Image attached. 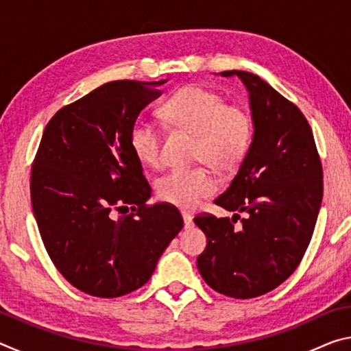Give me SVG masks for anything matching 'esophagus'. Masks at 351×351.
Instances as JSON below:
<instances>
[{"label": "esophagus", "instance_id": "obj_1", "mask_svg": "<svg viewBox=\"0 0 351 351\" xmlns=\"http://www.w3.org/2000/svg\"><path fill=\"white\" fill-rule=\"evenodd\" d=\"M182 218H184V228L186 229H190L193 226V221H192V215H190V213H187V212H182Z\"/></svg>", "mask_w": 351, "mask_h": 351}]
</instances>
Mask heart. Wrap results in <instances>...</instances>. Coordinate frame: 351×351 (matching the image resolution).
Segmentation results:
<instances>
[{"mask_svg": "<svg viewBox=\"0 0 351 351\" xmlns=\"http://www.w3.org/2000/svg\"><path fill=\"white\" fill-rule=\"evenodd\" d=\"M161 112L170 125L197 136L195 159L217 173H230L245 159L252 121L240 106L226 105L219 94L190 85L175 93L161 106ZM130 145L144 165L158 167L161 162V133L147 119H138L132 125ZM215 190V178L206 167L173 169L156 181L158 197L181 209H193Z\"/></svg>", "mask_w": 351, "mask_h": 351, "instance_id": "obj_1", "label": "heart"}]
</instances>
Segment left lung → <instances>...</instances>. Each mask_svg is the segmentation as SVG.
Returning a JSON list of instances; mask_svg holds the SVG:
<instances>
[{"label":"left lung","mask_w":351,"mask_h":351,"mask_svg":"<svg viewBox=\"0 0 351 351\" xmlns=\"http://www.w3.org/2000/svg\"><path fill=\"white\" fill-rule=\"evenodd\" d=\"M219 75L239 77L246 86L254 134L232 182L215 199L234 217L193 219L207 237L197 265L217 293L251 299L283 283L304 257L322 203V164L294 104L252 73ZM240 213L247 218L239 228Z\"/></svg>","instance_id":"1"}]
</instances>
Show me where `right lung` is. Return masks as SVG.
Instances as JSON below:
<instances>
[{
  "instance_id": "add662e5",
  "label": "right lung",
  "mask_w": 351,
  "mask_h": 351,
  "mask_svg": "<svg viewBox=\"0 0 351 351\" xmlns=\"http://www.w3.org/2000/svg\"><path fill=\"white\" fill-rule=\"evenodd\" d=\"M165 82L105 83L57 111L41 138L31 175L35 221L56 268L90 295L111 299L145 285L184 226L176 207L145 204L152 189L130 145L132 125Z\"/></svg>"
}]
</instances>
